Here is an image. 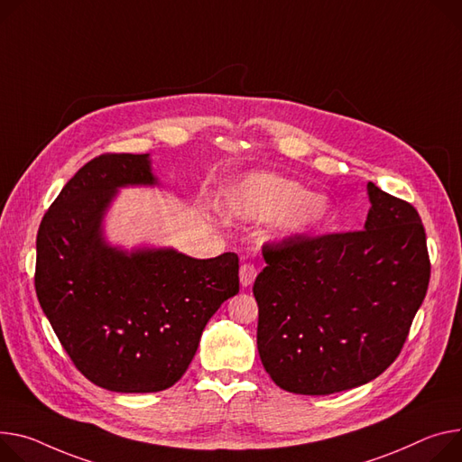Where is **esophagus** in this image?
Returning a JSON list of instances; mask_svg holds the SVG:
<instances>
[{"mask_svg":"<svg viewBox=\"0 0 462 462\" xmlns=\"http://www.w3.org/2000/svg\"><path fill=\"white\" fill-rule=\"evenodd\" d=\"M239 280L243 287L253 285V282L256 280V267L250 262H243L239 267Z\"/></svg>","mask_w":462,"mask_h":462,"instance_id":"obj_1","label":"esophagus"}]
</instances>
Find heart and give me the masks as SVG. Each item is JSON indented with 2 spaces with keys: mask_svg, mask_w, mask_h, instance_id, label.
Returning <instances> with one entry per match:
<instances>
[{
  "mask_svg": "<svg viewBox=\"0 0 462 462\" xmlns=\"http://www.w3.org/2000/svg\"><path fill=\"white\" fill-rule=\"evenodd\" d=\"M236 212L250 219L282 217L287 236H304L322 228L331 217L328 197L278 175H254L241 184Z\"/></svg>",
  "mask_w": 462,
  "mask_h": 462,
  "instance_id": "obj_1",
  "label": "heart"
}]
</instances>
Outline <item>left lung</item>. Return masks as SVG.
Instances as JSON below:
<instances>
[{
  "mask_svg": "<svg viewBox=\"0 0 462 462\" xmlns=\"http://www.w3.org/2000/svg\"><path fill=\"white\" fill-rule=\"evenodd\" d=\"M368 197L363 230L263 245L258 352L283 391L324 396L372 382L426 299L431 263L416 208L372 182Z\"/></svg>",
  "mask_w": 462,
  "mask_h": 462,
  "instance_id": "obj_1",
  "label": "left lung"
}]
</instances>
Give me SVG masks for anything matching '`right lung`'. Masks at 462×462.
Listing matches in <instances>:
<instances>
[{"label": "right lung", "mask_w": 462, "mask_h": 462, "mask_svg": "<svg viewBox=\"0 0 462 462\" xmlns=\"http://www.w3.org/2000/svg\"><path fill=\"white\" fill-rule=\"evenodd\" d=\"M149 154L105 152L62 188L36 236L38 302L75 368L106 391L158 393L188 370L204 326L239 292V258L125 254L101 237L116 189L154 184Z\"/></svg>", "instance_id": "right-lung-1"}]
</instances>
